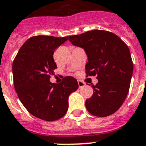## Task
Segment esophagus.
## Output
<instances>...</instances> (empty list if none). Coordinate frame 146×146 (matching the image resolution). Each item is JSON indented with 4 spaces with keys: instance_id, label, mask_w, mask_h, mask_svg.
<instances>
[{
    "instance_id": "1",
    "label": "esophagus",
    "mask_w": 146,
    "mask_h": 146,
    "mask_svg": "<svg viewBox=\"0 0 146 146\" xmlns=\"http://www.w3.org/2000/svg\"><path fill=\"white\" fill-rule=\"evenodd\" d=\"M78 85H79V87H80V88H82V87L86 86L85 82H83L82 81H80V80H78Z\"/></svg>"
}]
</instances>
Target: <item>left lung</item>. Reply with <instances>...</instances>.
I'll use <instances>...</instances> for the list:
<instances>
[{"label": "left lung", "instance_id": "left-lung-1", "mask_svg": "<svg viewBox=\"0 0 146 146\" xmlns=\"http://www.w3.org/2000/svg\"><path fill=\"white\" fill-rule=\"evenodd\" d=\"M74 46L84 49L88 57L86 72L97 75L93 95L86 101L87 111L104 117L115 113L126 99L133 71L130 51L127 44L112 33L89 31L69 36Z\"/></svg>", "mask_w": 146, "mask_h": 146}]
</instances>
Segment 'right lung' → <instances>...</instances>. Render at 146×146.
<instances>
[{"instance_id": "right-lung-1", "label": "right lung", "mask_w": 146, "mask_h": 146, "mask_svg": "<svg viewBox=\"0 0 146 146\" xmlns=\"http://www.w3.org/2000/svg\"><path fill=\"white\" fill-rule=\"evenodd\" d=\"M68 37L38 35L29 38L20 48L13 63L15 90L26 110L36 117L57 120L66 114L68 98L79 88L77 80L66 76L62 82H50L57 65L55 49Z\"/></svg>"}]
</instances>
